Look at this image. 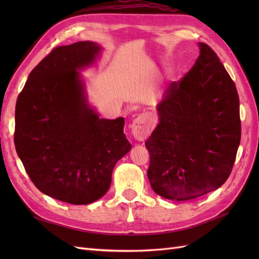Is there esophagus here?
Segmentation results:
<instances>
[{"mask_svg":"<svg viewBox=\"0 0 259 259\" xmlns=\"http://www.w3.org/2000/svg\"><path fill=\"white\" fill-rule=\"evenodd\" d=\"M151 127V120L146 114H140L137 116L131 125L133 136L135 137V139L139 140V142H143L148 137V135L150 134Z\"/></svg>","mask_w":259,"mask_h":259,"instance_id":"34e87169","label":"esophagus"}]
</instances>
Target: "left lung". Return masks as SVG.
<instances>
[{"instance_id": "left-lung-1", "label": "left lung", "mask_w": 259, "mask_h": 259, "mask_svg": "<svg viewBox=\"0 0 259 259\" xmlns=\"http://www.w3.org/2000/svg\"><path fill=\"white\" fill-rule=\"evenodd\" d=\"M200 56L156 106L159 124L145 143L153 191L173 201L199 198L228 179L241 140L237 88L216 53Z\"/></svg>"}]
</instances>
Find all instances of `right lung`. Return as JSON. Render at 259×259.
<instances>
[{"instance_id": "right-lung-1", "label": "right lung", "mask_w": 259, "mask_h": 259, "mask_svg": "<svg viewBox=\"0 0 259 259\" xmlns=\"http://www.w3.org/2000/svg\"><path fill=\"white\" fill-rule=\"evenodd\" d=\"M103 48L84 41L54 49L17 98L15 147L34 186L74 205L104 197L115 163L131 150L124 117L100 119L89 105L80 70Z\"/></svg>"}]
</instances>
